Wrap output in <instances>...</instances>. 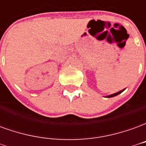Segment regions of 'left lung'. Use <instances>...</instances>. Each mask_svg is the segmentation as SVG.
Wrapping results in <instances>:
<instances>
[{
  "label": "left lung",
  "instance_id": "1",
  "mask_svg": "<svg viewBox=\"0 0 146 146\" xmlns=\"http://www.w3.org/2000/svg\"><path fill=\"white\" fill-rule=\"evenodd\" d=\"M124 91V89L123 90H122V91H119V92H116V93H115V94H113V95H108V96H106V98H112V97H114V96H116V95H118L119 94H120L121 92H123Z\"/></svg>",
  "mask_w": 146,
  "mask_h": 146
}]
</instances>
